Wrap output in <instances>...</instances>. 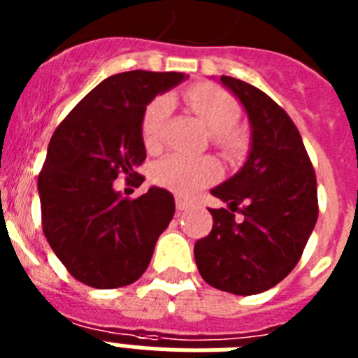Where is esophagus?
Segmentation results:
<instances>
[{
  "mask_svg": "<svg viewBox=\"0 0 358 358\" xmlns=\"http://www.w3.org/2000/svg\"><path fill=\"white\" fill-rule=\"evenodd\" d=\"M176 206H177V210L181 211V210H186V208H189V206H192V204H189V202L186 201V199L177 197V199H176Z\"/></svg>",
  "mask_w": 358,
  "mask_h": 358,
  "instance_id": "1",
  "label": "esophagus"
}]
</instances>
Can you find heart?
I'll return each instance as SVG.
<instances>
[{
    "label": "heart",
    "mask_w": 358,
    "mask_h": 358,
    "mask_svg": "<svg viewBox=\"0 0 358 358\" xmlns=\"http://www.w3.org/2000/svg\"><path fill=\"white\" fill-rule=\"evenodd\" d=\"M186 106L206 123L213 132V143L227 156H240L248 148V136L235 125L240 109L229 91L215 84L192 85L182 93ZM170 115L166 96H156L147 103L141 115V140L148 152H157L163 145L164 123ZM222 173L215 157H189L185 154H170L157 161L152 169L154 182L172 189L181 197H189L201 188L213 185Z\"/></svg>",
    "instance_id": "heart-1"
}]
</instances>
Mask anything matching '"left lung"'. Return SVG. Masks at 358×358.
Masks as SVG:
<instances>
[{
	"label": "left lung",
	"instance_id": "obj_1",
	"mask_svg": "<svg viewBox=\"0 0 358 358\" xmlns=\"http://www.w3.org/2000/svg\"><path fill=\"white\" fill-rule=\"evenodd\" d=\"M220 82L248 110L252 147L243 169L211 189L229 210L210 208L213 227L194 252L208 285L251 296L278 285L301 258L317 222V179L285 109L248 82L226 75Z\"/></svg>",
	"mask_w": 358,
	"mask_h": 358
}]
</instances>
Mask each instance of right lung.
<instances>
[{
	"mask_svg": "<svg viewBox=\"0 0 358 358\" xmlns=\"http://www.w3.org/2000/svg\"><path fill=\"white\" fill-rule=\"evenodd\" d=\"M185 73L125 71L85 94L59 123L39 172L41 222L50 248L77 281L93 289H118L147 271L159 235L176 213L173 195L152 186L125 199L113 182L145 181L141 115L161 91Z\"/></svg>",
	"mask_w": 358,
	"mask_h": 358,
	"instance_id": "1",
	"label": "right lung"
}]
</instances>
